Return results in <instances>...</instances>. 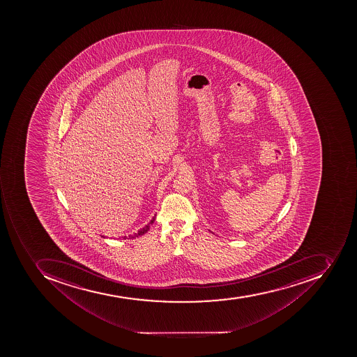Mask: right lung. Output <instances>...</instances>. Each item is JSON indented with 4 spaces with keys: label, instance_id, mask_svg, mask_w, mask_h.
<instances>
[{
    "label": "right lung",
    "instance_id": "add662e5",
    "mask_svg": "<svg viewBox=\"0 0 357 357\" xmlns=\"http://www.w3.org/2000/svg\"><path fill=\"white\" fill-rule=\"evenodd\" d=\"M155 218H156V215L153 216V219L151 220V221L147 223L145 227H142V229H139V230L137 231V232L134 233V234H130V236H121V239H135V238H138V236H143V234H145V233L147 232V231L149 230V227H151V225L154 223Z\"/></svg>",
    "mask_w": 357,
    "mask_h": 357
}]
</instances>
